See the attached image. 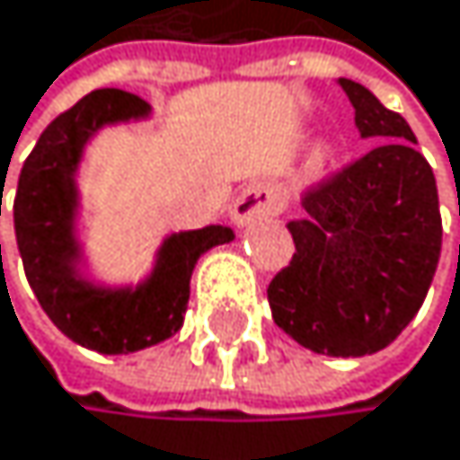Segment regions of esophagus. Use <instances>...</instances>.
I'll list each match as a JSON object with an SVG mask.
<instances>
[{"mask_svg":"<svg viewBox=\"0 0 460 460\" xmlns=\"http://www.w3.org/2000/svg\"><path fill=\"white\" fill-rule=\"evenodd\" d=\"M282 187L279 184H270V181H260V184H251L248 190H243V195L237 198L232 217L234 223L245 226L253 220H262V217H273L282 212Z\"/></svg>","mask_w":460,"mask_h":460,"instance_id":"34e87169","label":"esophagus"}]
</instances>
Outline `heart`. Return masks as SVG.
I'll list each match as a JSON object with an SVG mask.
<instances>
[{"instance_id": "obj_1", "label": "heart", "mask_w": 460, "mask_h": 460, "mask_svg": "<svg viewBox=\"0 0 460 460\" xmlns=\"http://www.w3.org/2000/svg\"><path fill=\"white\" fill-rule=\"evenodd\" d=\"M313 162H315V167H321V164L326 162V153H323V150H321V153H315V159H313Z\"/></svg>"}]
</instances>
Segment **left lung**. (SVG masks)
I'll return each mask as SVG.
<instances>
[{"instance_id":"obj_1","label":"left lung","mask_w":460,"mask_h":460,"mask_svg":"<svg viewBox=\"0 0 460 460\" xmlns=\"http://www.w3.org/2000/svg\"><path fill=\"white\" fill-rule=\"evenodd\" d=\"M341 89L360 137L385 142L305 190L310 217L288 223L296 251L268 301L296 343L360 358L385 349L419 313L441 257V212L411 125L360 83L341 77Z\"/></svg>"}]
</instances>
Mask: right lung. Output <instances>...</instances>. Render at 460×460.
<instances>
[{
    "mask_svg": "<svg viewBox=\"0 0 460 460\" xmlns=\"http://www.w3.org/2000/svg\"><path fill=\"white\" fill-rule=\"evenodd\" d=\"M145 114L147 102L130 92L97 89L86 94L47 125L22 167L13 200L16 243L35 298L60 332L100 355L139 352L175 335L184 323L198 257L234 237L223 226L172 234L159 253L153 279L137 290H97L75 276L69 268L77 251L72 170L83 145L105 122Z\"/></svg>",
    "mask_w": 460,
    "mask_h": 460,
    "instance_id": "obj_1",
    "label": "right lung"
}]
</instances>
